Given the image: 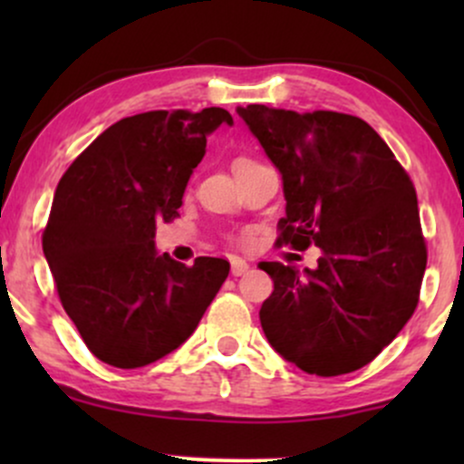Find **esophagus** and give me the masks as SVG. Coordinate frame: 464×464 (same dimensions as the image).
Here are the masks:
<instances>
[{
	"instance_id": "obj_1",
	"label": "esophagus",
	"mask_w": 464,
	"mask_h": 464,
	"mask_svg": "<svg viewBox=\"0 0 464 464\" xmlns=\"http://www.w3.org/2000/svg\"><path fill=\"white\" fill-rule=\"evenodd\" d=\"M248 270H250V266H248V262H244L242 257H233L231 259V273H233V276L246 275Z\"/></svg>"
}]
</instances>
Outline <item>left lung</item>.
<instances>
[{
	"label": "left lung",
	"instance_id": "obj_1",
	"mask_svg": "<svg viewBox=\"0 0 464 464\" xmlns=\"http://www.w3.org/2000/svg\"><path fill=\"white\" fill-rule=\"evenodd\" d=\"M284 180L279 242L321 248L316 268L264 262L275 290L262 329L310 375L358 371L395 340L419 303L428 253L412 180L353 115L239 106Z\"/></svg>",
	"mask_w": 464,
	"mask_h": 464
}]
</instances>
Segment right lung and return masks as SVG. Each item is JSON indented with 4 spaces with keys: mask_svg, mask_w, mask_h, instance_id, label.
<instances>
[{
    "mask_svg": "<svg viewBox=\"0 0 464 464\" xmlns=\"http://www.w3.org/2000/svg\"><path fill=\"white\" fill-rule=\"evenodd\" d=\"M220 124L233 117L218 106L124 117L58 183L44 253L67 316L106 364L140 369L179 349L228 276L227 259L185 266L154 248Z\"/></svg>",
    "mask_w": 464,
    "mask_h": 464,
    "instance_id": "right-lung-1",
    "label": "right lung"
}]
</instances>
